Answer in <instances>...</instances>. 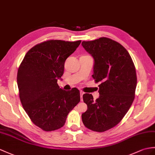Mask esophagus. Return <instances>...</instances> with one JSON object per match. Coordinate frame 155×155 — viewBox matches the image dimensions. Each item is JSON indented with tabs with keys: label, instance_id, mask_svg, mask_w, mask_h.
Returning a JSON list of instances; mask_svg holds the SVG:
<instances>
[{
	"label": "esophagus",
	"instance_id": "34e87169",
	"mask_svg": "<svg viewBox=\"0 0 155 155\" xmlns=\"http://www.w3.org/2000/svg\"><path fill=\"white\" fill-rule=\"evenodd\" d=\"M84 92H83V91H80V96H81V101H83V95H84Z\"/></svg>",
	"mask_w": 155,
	"mask_h": 155
}]
</instances>
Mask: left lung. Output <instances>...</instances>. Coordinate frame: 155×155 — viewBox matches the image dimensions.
<instances>
[{
	"mask_svg": "<svg viewBox=\"0 0 155 155\" xmlns=\"http://www.w3.org/2000/svg\"><path fill=\"white\" fill-rule=\"evenodd\" d=\"M82 46L95 60L92 75L99 83V97L83 95L87 110L81 115L88 129L103 132L120 122L135 98L136 71L129 52L121 44L107 37L83 41Z\"/></svg>",
	"mask_w": 155,
	"mask_h": 155,
	"instance_id": "8db88e82",
	"label": "left lung"
}]
</instances>
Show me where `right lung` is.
<instances>
[{
	"mask_svg": "<svg viewBox=\"0 0 155 155\" xmlns=\"http://www.w3.org/2000/svg\"><path fill=\"white\" fill-rule=\"evenodd\" d=\"M81 41L48 40L35 45L25 55L18 70L20 99L35 126L45 131L60 129L68 113L80 101V91L60 88L66 58Z\"/></svg>",
	"mask_w": 155,
	"mask_h": 155,
	"instance_id": "obj_1",
	"label": "right lung"
}]
</instances>
